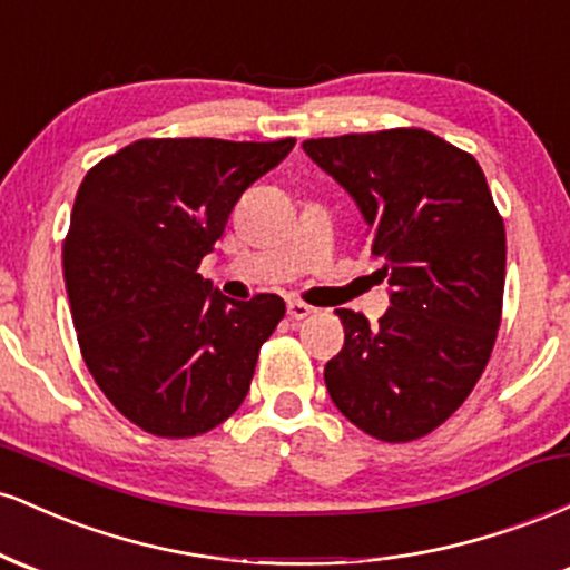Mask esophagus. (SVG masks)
I'll list each match as a JSON object with an SVG mask.
<instances>
[{"mask_svg":"<svg viewBox=\"0 0 570 570\" xmlns=\"http://www.w3.org/2000/svg\"><path fill=\"white\" fill-rule=\"evenodd\" d=\"M286 311H289V318H294V322H303V318L311 316L313 307L307 305V303H303V299H289Z\"/></svg>","mask_w":570,"mask_h":570,"instance_id":"34e87169","label":"esophagus"}]
</instances>
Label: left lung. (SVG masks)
I'll list each match as a JSON object with an SVG mask.
<instances>
[{
  "instance_id": "left-lung-1",
  "label": "left lung",
  "mask_w": 570,
  "mask_h": 570,
  "mask_svg": "<svg viewBox=\"0 0 570 570\" xmlns=\"http://www.w3.org/2000/svg\"><path fill=\"white\" fill-rule=\"evenodd\" d=\"M356 200L391 307L370 326L340 307L343 351L324 383L345 417L383 442L421 440L466 402L501 326L507 233L480 163L423 128L307 139Z\"/></svg>"
}]
</instances>
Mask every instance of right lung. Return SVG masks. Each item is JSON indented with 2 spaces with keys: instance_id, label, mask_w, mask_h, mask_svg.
Here are the masks:
<instances>
[{
  "instance_id": "1",
  "label": "right lung",
  "mask_w": 570,
  "mask_h": 570,
  "mask_svg": "<svg viewBox=\"0 0 570 570\" xmlns=\"http://www.w3.org/2000/svg\"><path fill=\"white\" fill-rule=\"evenodd\" d=\"M292 147L139 139L85 174L63 240L77 343L104 396L147 434H206L246 399L286 305L227 299L198 265L244 189Z\"/></svg>"
}]
</instances>
